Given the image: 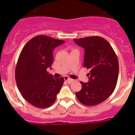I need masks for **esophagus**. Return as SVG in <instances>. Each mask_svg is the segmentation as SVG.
Returning a JSON list of instances; mask_svg holds the SVG:
<instances>
[{"label":"esophagus","instance_id":"esophagus-1","mask_svg":"<svg viewBox=\"0 0 135 135\" xmlns=\"http://www.w3.org/2000/svg\"><path fill=\"white\" fill-rule=\"evenodd\" d=\"M64 80H65V81H67V82H68V83H69V84H71V82H74L73 79H71V78H69V77H68V76H65V77H64Z\"/></svg>","mask_w":135,"mask_h":135}]
</instances>
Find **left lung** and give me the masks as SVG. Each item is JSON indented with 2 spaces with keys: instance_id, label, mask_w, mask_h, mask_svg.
<instances>
[{
  "instance_id": "obj_1",
  "label": "left lung",
  "mask_w": 135,
  "mask_h": 135,
  "mask_svg": "<svg viewBox=\"0 0 135 135\" xmlns=\"http://www.w3.org/2000/svg\"><path fill=\"white\" fill-rule=\"evenodd\" d=\"M74 40L84 49V67L90 70L87 74L89 81L80 82L82 89L76 92V97L85 105H96L107 99L116 86L118 57L110 44L102 37L95 36Z\"/></svg>"
}]
</instances>
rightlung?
Segmentation results:
<instances>
[{
  "instance_id": "1",
  "label": "right lung",
  "mask_w": 135,
  "mask_h": 135,
  "mask_svg": "<svg viewBox=\"0 0 135 135\" xmlns=\"http://www.w3.org/2000/svg\"><path fill=\"white\" fill-rule=\"evenodd\" d=\"M64 40L38 35L25 45L15 68V80L21 95L38 108H49L55 101L64 84L63 77L54 78L47 71L53 63V51Z\"/></svg>"
}]
</instances>
